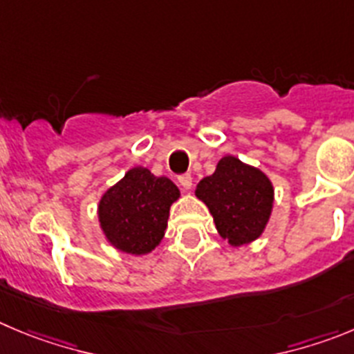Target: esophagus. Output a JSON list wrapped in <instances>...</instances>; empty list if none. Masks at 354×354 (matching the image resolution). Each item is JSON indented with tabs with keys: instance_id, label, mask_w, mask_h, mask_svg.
Wrapping results in <instances>:
<instances>
[{
	"instance_id": "34e87169",
	"label": "esophagus",
	"mask_w": 354,
	"mask_h": 354,
	"mask_svg": "<svg viewBox=\"0 0 354 354\" xmlns=\"http://www.w3.org/2000/svg\"><path fill=\"white\" fill-rule=\"evenodd\" d=\"M178 183H180L181 188L188 190V188H192V176L190 174H181V176H178Z\"/></svg>"
}]
</instances>
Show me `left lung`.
Wrapping results in <instances>:
<instances>
[{
  "label": "left lung",
  "mask_w": 354,
  "mask_h": 354,
  "mask_svg": "<svg viewBox=\"0 0 354 354\" xmlns=\"http://www.w3.org/2000/svg\"><path fill=\"white\" fill-rule=\"evenodd\" d=\"M196 196L209 207L220 236L241 246L255 241L266 229L274 190L262 171L227 155L211 176L199 181Z\"/></svg>",
  "instance_id": "obj_1"
}]
</instances>
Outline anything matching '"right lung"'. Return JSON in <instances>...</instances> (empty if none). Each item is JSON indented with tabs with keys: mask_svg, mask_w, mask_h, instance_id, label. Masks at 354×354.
<instances>
[{
	"mask_svg": "<svg viewBox=\"0 0 354 354\" xmlns=\"http://www.w3.org/2000/svg\"><path fill=\"white\" fill-rule=\"evenodd\" d=\"M178 197L180 190L169 178L134 167L99 203L102 232L120 252L150 253L164 237L169 207Z\"/></svg>",
	"mask_w": 354,
	"mask_h": 354,
	"instance_id": "1",
	"label": "right lung"
}]
</instances>
